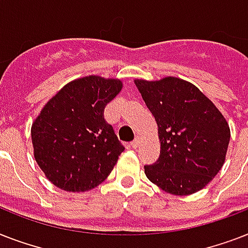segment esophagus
<instances>
[{
	"mask_svg": "<svg viewBox=\"0 0 248 248\" xmlns=\"http://www.w3.org/2000/svg\"><path fill=\"white\" fill-rule=\"evenodd\" d=\"M140 143H141V139H140V136H136L135 140H134V141L131 143L132 148H138L140 145Z\"/></svg>",
	"mask_w": 248,
	"mask_h": 248,
	"instance_id": "34e87169",
	"label": "esophagus"
}]
</instances>
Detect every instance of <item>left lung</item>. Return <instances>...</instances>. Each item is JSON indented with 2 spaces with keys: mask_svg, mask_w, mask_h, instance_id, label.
Masks as SVG:
<instances>
[{
  "mask_svg": "<svg viewBox=\"0 0 248 248\" xmlns=\"http://www.w3.org/2000/svg\"><path fill=\"white\" fill-rule=\"evenodd\" d=\"M135 85L155 116L161 143L157 162L144 166L147 177L173 196L203 189L225 162L231 140L225 117L198 87L177 77L135 79Z\"/></svg>",
  "mask_w": 248,
  "mask_h": 248,
  "instance_id": "8db88e82",
  "label": "left lung"
}]
</instances>
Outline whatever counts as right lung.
I'll use <instances>...</instances> for the list:
<instances>
[{"mask_svg": "<svg viewBox=\"0 0 248 248\" xmlns=\"http://www.w3.org/2000/svg\"><path fill=\"white\" fill-rule=\"evenodd\" d=\"M122 81L86 76L45 104L31 128L33 155L45 176L67 192H86L108 177L124 145L104 120Z\"/></svg>", "mask_w": 248, "mask_h": 248, "instance_id": "add662e5", "label": "right lung"}]
</instances>
